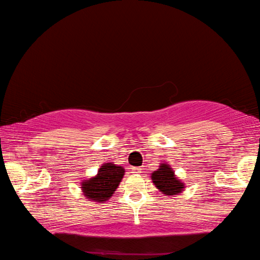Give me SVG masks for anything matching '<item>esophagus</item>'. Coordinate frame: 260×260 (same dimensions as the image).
<instances>
[{
  "label": "esophagus",
  "mask_w": 260,
  "mask_h": 260,
  "mask_svg": "<svg viewBox=\"0 0 260 260\" xmlns=\"http://www.w3.org/2000/svg\"><path fill=\"white\" fill-rule=\"evenodd\" d=\"M141 172H142V169L141 168H132V173L140 174Z\"/></svg>",
  "instance_id": "34e87169"
}]
</instances>
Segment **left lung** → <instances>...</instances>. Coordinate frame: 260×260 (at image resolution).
Segmentation results:
<instances>
[{"mask_svg": "<svg viewBox=\"0 0 260 260\" xmlns=\"http://www.w3.org/2000/svg\"><path fill=\"white\" fill-rule=\"evenodd\" d=\"M152 182L159 192L164 196L174 197L183 192L185 184L178 176L168 163H161L156 171H153L151 174Z\"/></svg>", "mask_w": 260, "mask_h": 260, "instance_id": "8db88e82", "label": "left lung"}]
</instances>
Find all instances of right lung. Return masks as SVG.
Returning <instances> with one entry per match:
<instances>
[{"instance_id": "right-lung-1", "label": "right lung", "mask_w": 260, "mask_h": 260, "mask_svg": "<svg viewBox=\"0 0 260 260\" xmlns=\"http://www.w3.org/2000/svg\"><path fill=\"white\" fill-rule=\"evenodd\" d=\"M125 169L112 162L104 163L95 176L82 180L81 192L89 201L104 203L113 197L121 179Z\"/></svg>"}]
</instances>
